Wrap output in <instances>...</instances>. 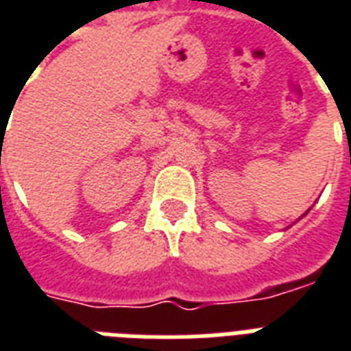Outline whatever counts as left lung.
I'll return each mask as SVG.
<instances>
[{
	"label": "left lung",
	"instance_id": "1",
	"mask_svg": "<svg viewBox=\"0 0 351 351\" xmlns=\"http://www.w3.org/2000/svg\"><path fill=\"white\" fill-rule=\"evenodd\" d=\"M308 211H310V209H308ZM308 211H306V213H308ZM306 213H304V215H306ZM304 215H302V217H304Z\"/></svg>",
	"mask_w": 351,
	"mask_h": 351
}]
</instances>
